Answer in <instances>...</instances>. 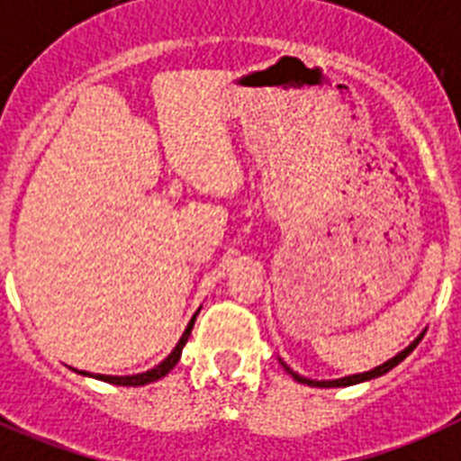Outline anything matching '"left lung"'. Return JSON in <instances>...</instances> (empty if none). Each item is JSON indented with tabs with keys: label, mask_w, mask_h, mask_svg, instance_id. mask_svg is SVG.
<instances>
[{
	"label": "left lung",
	"mask_w": 461,
	"mask_h": 461,
	"mask_svg": "<svg viewBox=\"0 0 461 461\" xmlns=\"http://www.w3.org/2000/svg\"><path fill=\"white\" fill-rule=\"evenodd\" d=\"M421 338H424V332H421V335H420V338L415 339V342H410L403 351H398V354L393 356V358H389V361L382 363V366H377V368L368 370V373H358V375H349V377H339V380H321V382H319V380H309V377H303V375L293 373V370H290L284 361H281V366H284V368L288 370L290 375H293V380H297V382H300V384L319 386V389H332V386H351V384H361V382H368V380H375V377H382V375H384V373H389V370H392V368H396L398 363L403 361L405 356H408L410 351L415 349L417 344H420V339H421Z\"/></svg>",
	"instance_id": "8db88e82"
}]
</instances>
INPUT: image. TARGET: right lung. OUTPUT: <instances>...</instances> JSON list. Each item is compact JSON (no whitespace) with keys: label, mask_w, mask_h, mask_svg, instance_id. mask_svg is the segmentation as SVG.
<instances>
[{"label":"right lung","mask_w":461,"mask_h":461,"mask_svg":"<svg viewBox=\"0 0 461 461\" xmlns=\"http://www.w3.org/2000/svg\"><path fill=\"white\" fill-rule=\"evenodd\" d=\"M196 314H199V309H196ZM196 314L192 316V321H189L187 328H185L183 338H180V342L176 344V349H173L171 354L166 356L164 361L158 363V366H154L152 370H147V373L123 375V377H119V375H93V373H86V370H77V373L86 375V377H95V380L110 382V384H119V386H142V384H149V382L161 380V377H166V375L171 373V370L176 368V363L180 361V356H183V347H185V344H187L189 335H192V328H194Z\"/></svg>","instance_id":"add662e5"}]
</instances>
